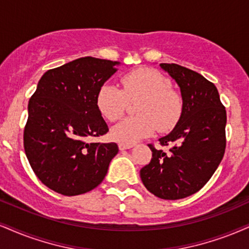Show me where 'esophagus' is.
Wrapping results in <instances>:
<instances>
[{
    "label": "esophagus",
    "mask_w": 249,
    "mask_h": 249,
    "mask_svg": "<svg viewBox=\"0 0 249 249\" xmlns=\"http://www.w3.org/2000/svg\"><path fill=\"white\" fill-rule=\"evenodd\" d=\"M134 146V144H127V143H120L119 148L120 150H127V149H131Z\"/></svg>",
    "instance_id": "obj_1"
}]
</instances>
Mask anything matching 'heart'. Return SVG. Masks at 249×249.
<instances>
[{
  "mask_svg": "<svg viewBox=\"0 0 249 249\" xmlns=\"http://www.w3.org/2000/svg\"><path fill=\"white\" fill-rule=\"evenodd\" d=\"M122 89L104 84L97 93V106L109 121L124 114L128 100L137 101V115L122 120L112 129V136L122 143L133 144L159 131L176 127L182 114V98L172 89L170 79L150 68H141L121 77Z\"/></svg>",
  "mask_w": 249,
  "mask_h": 249,
  "instance_id": "b5f03b06",
  "label": "heart"
}]
</instances>
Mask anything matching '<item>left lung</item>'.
Returning <instances> with one entry per match:
<instances>
[{
  "instance_id": "obj_1",
  "label": "left lung",
  "mask_w": 249,
  "mask_h": 249,
  "mask_svg": "<svg viewBox=\"0 0 249 249\" xmlns=\"http://www.w3.org/2000/svg\"><path fill=\"white\" fill-rule=\"evenodd\" d=\"M179 85L182 114L176 128L159 139L168 152L152 151L140 171L145 188L162 199H180L198 192L222 161L226 146V110L213 83L176 63H160Z\"/></svg>"
}]
</instances>
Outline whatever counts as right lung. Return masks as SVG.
I'll list each match as a JSON object with an SVG mask.
<instances>
[{
    "label": "right lung",
    "instance_id": "add662e5",
    "mask_svg": "<svg viewBox=\"0 0 249 249\" xmlns=\"http://www.w3.org/2000/svg\"><path fill=\"white\" fill-rule=\"evenodd\" d=\"M120 62L85 56L47 70L29 101L24 149L38 179L66 196L100 185L116 143H90L108 131L97 93Z\"/></svg>",
    "mask_w": 249,
    "mask_h": 249
}]
</instances>
